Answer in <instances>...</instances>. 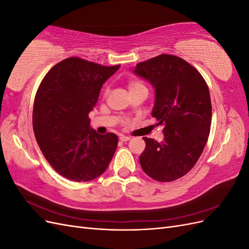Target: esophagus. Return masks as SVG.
<instances>
[{"label":"esophagus","mask_w":249,"mask_h":249,"mask_svg":"<svg viewBox=\"0 0 249 249\" xmlns=\"http://www.w3.org/2000/svg\"><path fill=\"white\" fill-rule=\"evenodd\" d=\"M131 139V137L129 136H124V135H120L119 136V140L123 141V142H125V141H129Z\"/></svg>","instance_id":"1"}]
</instances>
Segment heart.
Masks as SVG:
<instances>
[{
    "label": "heart",
    "instance_id": "b5f03b06",
    "mask_svg": "<svg viewBox=\"0 0 249 249\" xmlns=\"http://www.w3.org/2000/svg\"><path fill=\"white\" fill-rule=\"evenodd\" d=\"M126 86H127V88H129L130 93H133L135 91H138V90H140V89L146 88L145 85L143 84L142 82H140L139 80H135V79H131V80L127 81ZM103 94H104V96H107V94H108V88L107 87L105 88Z\"/></svg>",
    "mask_w": 249,
    "mask_h": 249
}]
</instances>
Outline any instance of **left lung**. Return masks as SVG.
<instances>
[{"label":"left lung","mask_w":249,"mask_h":249,"mask_svg":"<svg viewBox=\"0 0 249 249\" xmlns=\"http://www.w3.org/2000/svg\"><path fill=\"white\" fill-rule=\"evenodd\" d=\"M134 72L155 87L152 115L164 125L161 143L143 137L140 165L155 180L172 182L193 168L208 141L212 105L207 82L194 66L168 54L138 63Z\"/></svg>","instance_id":"1"}]
</instances>
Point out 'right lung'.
I'll return each mask as SVG.
<instances>
[{
    "mask_svg": "<svg viewBox=\"0 0 249 249\" xmlns=\"http://www.w3.org/2000/svg\"><path fill=\"white\" fill-rule=\"evenodd\" d=\"M119 66L71 57L53 66L40 83L33 107L35 138L51 166L66 178L94 179L112 160L117 136L90 129L88 114Z\"/></svg>",
    "mask_w": 249,
    "mask_h": 249,
    "instance_id": "right-lung-1",
    "label": "right lung"
}]
</instances>
